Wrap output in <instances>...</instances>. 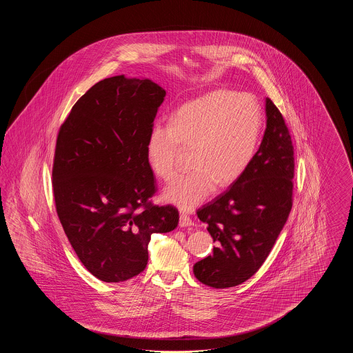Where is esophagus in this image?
Instances as JSON below:
<instances>
[{"label":"esophagus","instance_id":"1","mask_svg":"<svg viewBox=\"0 0 353 353\" xmlns=\"http://www.w3.org/2000/svg\"><path fill=\"white\" fill-rule=\"evenodd\" d=\"M179 225H180L181 228L193 226V225H194V221L190 219L189 216H186V214H181V216H180V222H179Z\"/></svg>","mask_w":353,"mask_h":353}]
</instances>
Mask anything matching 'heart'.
<instances>
[{
	"label": "heart",
	"mask_w": 353,
	"mask_h": 353,
	"mask_svg": "<svg viewBox=\"0 0 353 353\" xmlns=\"http://www.w3.org/2000/svg\"><path fill=\"white\" fill-rule=\"evenodd\" d=\"M261 128L255 99L230 91L209 92L184 104L170 123H156L147 139V160L159 179L170 181L183 148L193 151V170L165 188L164 201L192 210L216 185L233 184L252 163Z\"/></svg>",
	"instance_id": "obj_1"
}]
</instances>
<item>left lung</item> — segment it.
Wrapping results in <instances>:
<instances>
[{"mask_svg":"<svg viewBox=\"0 0 353 353\" xmlns=\"http://www.w3.org/2000/svg\"><path fill=\"white\" fill-rule=\"evenodd\" d=\"M266 131L245 173L197 216L217 246L193 266L209 287L241 285L259 270L292 208L294 145L281 111L266 98Z\"/></svg>","mask_w":353,"mask_h":353,"instance_id":"obj_1","label":"left lung"}]
</instances>
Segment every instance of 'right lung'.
Returning <instances> with one entry per match:
<instances>
[{
  "label": "right lung",
  "instance_id": "right-lung-1",
  "mask_svg": "<svg viewBox=\"0 0 353 353\" xmlns=\"http://www.w3.org/2000/svg\"><path fill=\"white\" fill-rule=\"evenodd\" d=\"M165 90L124 75L94 84L59 128L55 209L78 258L103 282H124L148 263L153 233L179 225L172 205H153L147 139Z\"/></svg>",
  "mask_w": 353,
  "mask_h": 353
}]
</instances>
